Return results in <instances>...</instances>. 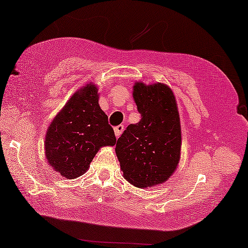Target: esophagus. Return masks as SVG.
<instances>
[{"mask_svg":"<svg viewBox=\"0 0 248 248\" xmlns=\"http://www.w3.org/2000/svg\"><path fill=\"white\" fill-rule=\"evenodd\" d=\"M124 131V126L123 125H117V126L114 127V133H115L116 137H120L122 133Z\"/></svg>","mask_w":248,"mask_h":248,"instance_id":"34e87169","label":"esophagus"}]
</instances>
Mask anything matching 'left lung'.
<instances>
[{"instance_id":"1","label":"left lung","mask_w":248,"mask_h":248,"mask_svg":"<svg viewBox=\"0 0 248 248\" xmlns=\"http://www.w3.org/2000/svg\"><path fill=\"white\" fill-rule=\"evenodd\" d=\"M140 121L128 125L115 152L124 177L137 187L161 184L176 170L181 154V124L174 94L157 83H136L133 92Z\"/></svg>"}]
</instances>
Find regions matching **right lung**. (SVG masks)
Listing matches in <instances>:
<instances>
[{"instance_id":"add662e5","label":"right lung","mask_w":248,"mask_h":248,"mask_svg":"<svg viewBox=\"0 0 248 248\" xmlns=\"http://www.w3.org/2000/svg\"><path fill=\"white\" fill-rule=\"evenodd\" d=\"M108 120L98 105L96 87L90 84L76 92L47 129L45 154L49 165L70 180L84 174L100 147L115 145Z\"/></svg>"}]
</instances>
